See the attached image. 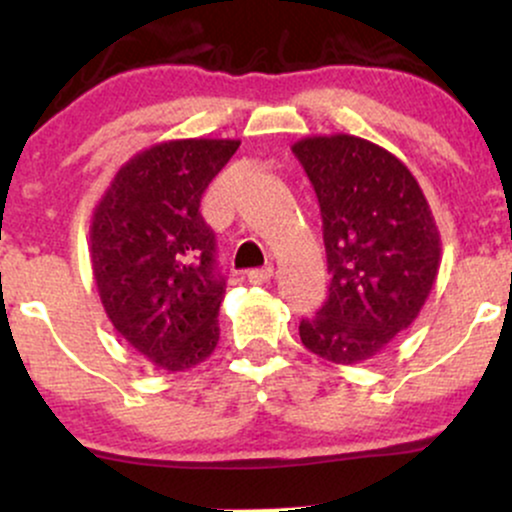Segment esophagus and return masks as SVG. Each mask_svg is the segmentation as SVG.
Returning a JSON list of instances; mask_svg holds the SVG:
<instances>
[{
    "label": "esophagus",
    "mask_w": 512,
    "mask_h": 512,
    "mask_svg": "<svg viewBox=\"0 0 512 512\" xmlns=\"http://www.w3.org/2000/svg\"><path fill=\"white\" fill-rule=\"evenodd\" d=\"M272 276H274V267L272 264H267V267H262V269H250L248 281L250 284H267Z\"/></svg>",
    "instance_id": "1"
}]
</instances>
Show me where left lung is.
<instances>
[{
  "mask_svg": "<svg viewBox=\"0 0 512 512\" xmlns=\"http://www.w3.org/2000/svg\"><path fill=\"white\" fill-rule=\"evenodd\" d=\"M315 187L330 296L301 320V342L354 366L385 349L424 308L440 267V233L419 182L383 146L305 137L291 146Z\"/></svg>",
  "mask_w": 512,
  "mask_h": 512,
  "instance_id": "1",
  "label": "left lung"
}]
</instances>
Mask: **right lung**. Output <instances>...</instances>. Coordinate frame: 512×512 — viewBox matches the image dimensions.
I'll return each instance as SVG.
<instances>
[{
    "label": "right lung",
    "mask_w": 512,
    "mask_h": 512,
    "mask_svg": "<svg viewBox=\"0 0 512 512\" xmlns=\"http://www.w3.org/2000/svg\"><path fill=\"white\" fill-rule=\"evenodd\" d=\"M238 146V139L154 144L117 170L93 209L98 296L122 339L158 370L195 368L219 342L226 276L199 202Z\"/></svg>",
    "instance_id": "add662e5"
}]
</instances>
